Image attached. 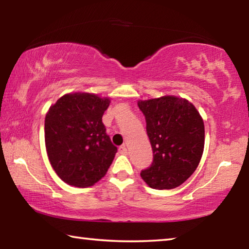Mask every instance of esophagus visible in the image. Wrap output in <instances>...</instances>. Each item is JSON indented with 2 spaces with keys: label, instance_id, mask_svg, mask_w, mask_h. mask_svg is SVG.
Wrapping results in <instances>:
<instances>
[{
  "label": "esophagus",
  "instance_id": "1",
  "mask_svg": "<svg viewBox=\"0 0 249 249\" xmlns=\"http://www.w3.org/2000/svg\"><path fill=\"white\" fill-rule=\"evenodd\" d=\"M119 151H120V154H122V155H126V154H127V148H126L125 145H123V146L120 147Z\"/></svg>",
  "mask_w": 249,
  "mask_h": 249
}]
</instances>
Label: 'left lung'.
I'll list each match as a JSON object with an SVG mask.
<instances>
[{"label":"left lung","instance_id":"left-lung-1","mask_svg":"<svg viewBox=\"0 0 249 249\" xmlns=\"http://www.w3.org/2000/svg\"><path fill=\"white\" fill-rule=\"evenodd\" d=\"M154 153L153 163L141 172L150 188L169 190L190 178L204 149V123L195 105L175 95L140 100Z\"/></svg>","mask_w":249,"mask_h":249}]
</instances>
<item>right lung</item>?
Listing matches in <instances>:
<instances>
[{
	"label": "right lung",
	"instance_id": "right-lung-1",
	"mask_svg": "<svg viewBox=\"0 0 249 249\" xmlns=\"http://www.w3.org/2000/svg\"><path fill=\"white\" fill-rule=\"evenodd\" d=\"M108 98L87 92L62 95L45 117V144L53 169L66 183L88 188L107 175L117 151L102 122Z\"/></svg>",
	"mask_w": 249,
	"mask_h": 249
}]
</instances>
